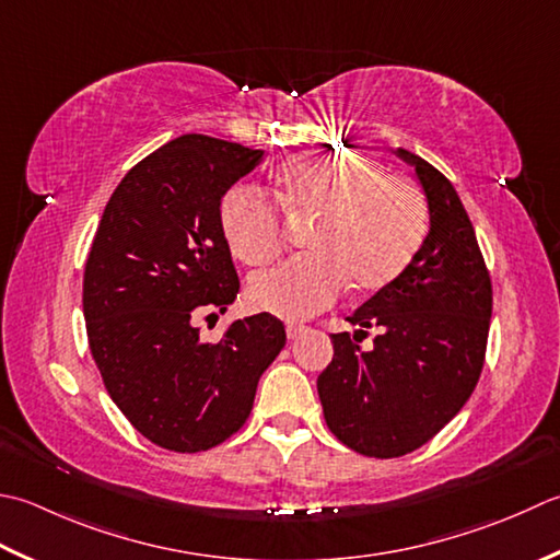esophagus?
Here are the masks:
<instances>
[{"instance_id":"obj_1","label":"esophagus","mask_w":560,"mask_h":560,"mask_svg":"<svg viewBox=\"0 0 560 560\" xmlns=\"http://www.w3.org/2000/svg\"><path fill=\"white\" fill-rule=\"evenodd\" d=\"M305 330H308V327H305V325L289 323V325H287V337H289V339H299Z\"/></svg>"}]
</instances>
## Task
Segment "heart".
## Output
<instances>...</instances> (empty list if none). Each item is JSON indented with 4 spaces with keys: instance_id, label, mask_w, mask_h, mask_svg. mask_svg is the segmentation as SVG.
Returning <instances> with one entry per match:
<instances>
[{
    "instance_id": "heart-1",
    "label": "heart",
    "mask_w": 560,
    "mask_h": 560,
    "mask_svg": "<svg viewBox=\"0 0 560 560\" xmlns=\"http://www.w3.org/2000/svg\"><path fill=\"white\" fill-rule=\"evenodd\" d=\"M273 194L293 218H315L311 255L257 273L252 303L287 320L330 305L349 281L357 293L378 291L418 255L427 235V203L418 186L383 174L354 152H317L281 164ZM221 225L233 255L261 267L281 252L283 230L265 194L235 186L221 203Z\"/></svg>"
}]
</instances>
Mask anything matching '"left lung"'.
I'll return each instance as SVG.
<instances>
[{"instance_id": "left-lung-1", "label": "left lung", "mask_w": 560, "mask_h": 560, "mask_svg": "<svg viewBox=\"0 0 560 560\" xmlns=\"http://www.w3.org/2000/svg\"><path fill=\"white\" fill-rule=\"evenodd\" d=\"M430 213L418 255L332 335L335 357L317 376L325 422L339 442L376 458L410 454L442 430L474 393L486 359L492 289L476 230L454 184L415 152ZM377 330L364 353L355 342Z\"/></svg>"}]
</instances>
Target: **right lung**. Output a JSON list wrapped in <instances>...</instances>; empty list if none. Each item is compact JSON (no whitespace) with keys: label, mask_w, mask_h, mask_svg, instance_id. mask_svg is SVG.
Returning <instances> with one entry per match:
<instances>
[{"label":"right lung","mask_w":560,"mask_h":560,"mask_svg":"<svg viewBox=\"0 0 560 560\" xmlns=\"http://www.w3.org/2000/svg\"><path fill=\"white\" fill-rule=\"evenodd\" d=\"M261 160L265 150L199 133L170 140L120 179L86 259L98 374L130 424L170 452H206L235 434L287 345L269 313L233 320L218 342L196 327L240 291L221 203Z\"/></svg>","instance_id":"obj_1"}]
</instances>
